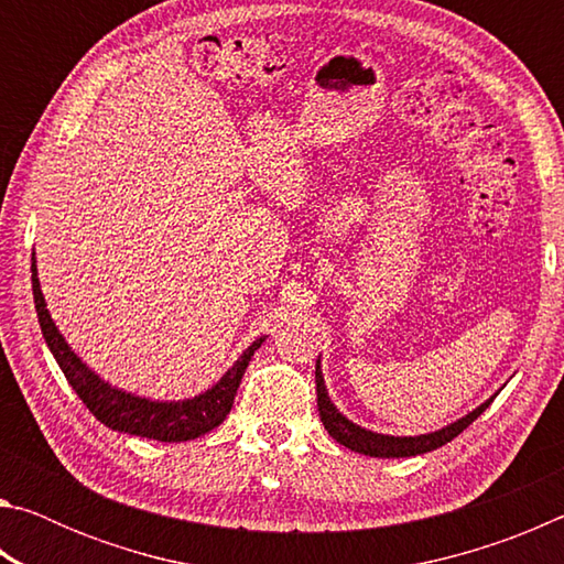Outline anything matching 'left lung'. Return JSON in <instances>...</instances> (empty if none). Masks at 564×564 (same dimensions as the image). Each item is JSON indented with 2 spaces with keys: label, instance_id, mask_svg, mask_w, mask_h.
Returning a JSON list of instances; mask_svg holds the SVG:
<instances>
[{
  "label": "left lung",
  "instance_id": "8db88e82",
  "mask_svg": "<svg viewBox=\"0 0 564 564\" xmlns=\"http://www.w3.org/2000/svg\"><path fill=\"white\" fill-rule=\"evenodd\" d=\"M316 393H318V413L326 431L330 433L333 441H338L340 445H346L352 453H362L370 457H410V455H420V453H431L435 447H443L445 443H451L453 437L460 435L473 420L480 417L485 408L492 403V398L488 403H482L480 408H475L473 413H467L465 417L457 420V423L443 427V431L427 433V435H417V437H393V435H380V433H370L366 427L352 425L348 417H343L336 405L330 403V398L326 393V383H323L321 376V362H316Z\"/></svg>",
  "mask_w": 564,
  "mask_h": 564
}]
</instances>
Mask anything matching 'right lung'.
<instances>
[{
    "mask_svg": "<svg viewBox=\"0 0 564 564\" xmlns=\"http://www.w3.org/2000/svg\"><path fill=\"white\" fill-rule=\"evenodd\" d=\"M32 291H34V308L40 316V326L44 333L46 346H50L52 356L59 362L62 373L69 380V386L82 398L97 420L111 431H121L129 435L149 437V441L161 443H184L194 441V437L214 431L216 425L224 423V417L231 413L236 390L241 386V378L246 373L248 360H251L253 350L261 348L265 338L253 340L241 358L234 362V368L218 380V383L206 390L204 395L194 400H181V403H154V400L137 398L123 390L111 388L109 383L91 373L84 362L74 356V350L66 346V340L59 336L54 321L46 311L44 295L40 289V279H36V265L32 261Z\"/></svg>",
    "mask_w": 564,
    "mask_h": 564,
    "instance_id": "right-lung-1",
    "label": "right lung"
}]
</instances>
